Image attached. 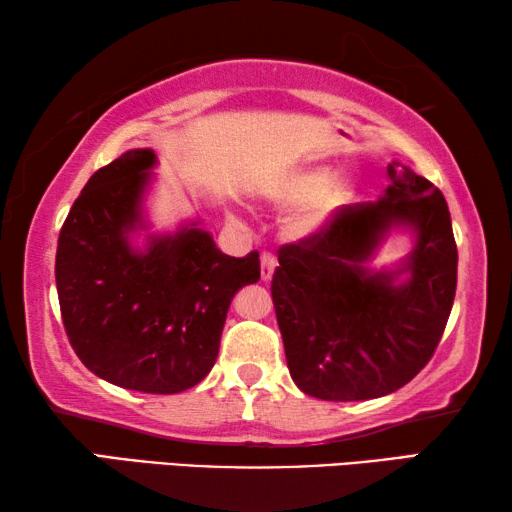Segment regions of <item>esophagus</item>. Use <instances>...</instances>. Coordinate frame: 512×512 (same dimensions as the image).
<instances>
[{
	"instance_id": "34e87169",
	"label": "esophagus",
	"mask_w": 512,
	"mask_h": 512,
	"mask_svg": "<svg viewBox=\"0 0 512 512\" xmlns=\"http://www.w3.org/2000/svg\"><path fill=\"white\" fill-rule=\"evenodd\" d=\"M274 270H276V256L272 254V251H263V256H261V279L265 283L270 281Z\"/></svg>"
}]
</instances>
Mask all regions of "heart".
<instances>
[{
    "label": "heart",
    "mask_w": 512,
    "mask_h": 512,
    "mask_svg": "<svg viewBox=\"0 0 512 512\" xmlns=\"http://www.w3.org/2000/svg\"><path fill=\"white\" fill-rule=\"evenodd\" d=\"M267 197L281 206L301 203L297 213L288 220V229L295 238H308L320 233L351 199V183L333 179L331 167H304V170L286 174L267 188Z\"/></svg>",
    "instance_id": "b5f03b06"
}]
</instances>
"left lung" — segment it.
<instances>
[{"label": "left lung", "mask_w": 512, "mask_h": 512, "mask_svg": "<svg viewBox=\"0 0 512 512\" xmlns=\"http://www.w3.org/2000/svg\"><path fill=\"white\" fill-rule=\"evenodd\" d=\"M392 228L414 231L395 271L364 263ZM458 251L442 192L392 161L374 204L345 206L279 249L272 301L292 381L324 401L376 399L429 363L456 295Z\"/></svg>", "instance_id": "obj_1"}]
</instances>
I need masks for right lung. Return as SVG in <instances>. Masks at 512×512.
I'll return each instance as SVG.
<instances>
[{
  "label": "right lung",
  "instance_id": "add662e5",
  "mask_svg": "<svg viewBox=\"0 0 512 512\" xmlns=\"http://www.w3.org/2000/svg\"><path fill=\"white\" fill-rule=\"evenodd\" d=\"M154 149H129L92 174L58 236L56 290L72 349L127 390L174 395L213 370L231 299L261 279L258 251L233 258L199 222L147 231L142 199Z\"/></svg>",
  "mask_w": 512,
  "mask_h": 512
}]
</instances>
